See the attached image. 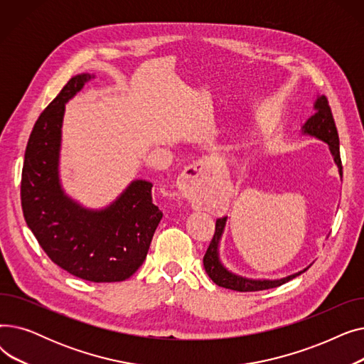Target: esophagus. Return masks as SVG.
Instances as JSON below:
<instances>
[{"label":"esophagus","mask_w":364,"mask_h":364,"mask_svg":"<svg viewBox=\"0 0 364 364\" xmlns=\"http://www.w3.org/2000/svg\"><path fill=\"white\" fill-rule=\"evenodd\" d=\"M217 181V171L214 164L208 159H202L188 166L181 177L178 188L181 193L190 200L192 206L202 205Z\"/></svg>","instance_id":"1"}]
</instances>
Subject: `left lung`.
<instances>
[{
  "label": "left lung",
  "mask_w": 364,
  "mask_h": 364,
  "mask_svg": "<svg viewBox=\"0 0 364 364\" xmlns=\"http://www.w3.org/2000/svg\"><path fill=\"white\" fill-rule=\"evenodd\" d=\"M314 114L307 119L302 127H301V136H309L313 139H317L323 143H326L329 146V151L333 158L335 165L338 166L339 177L342 180V165H341V156H339V137H338V131L336 125L332 117V112L328 103V99L324 95L317 94L316 95V102L313 105ZM225 224H227V217L218 218L215 223V235L209 243L208 251L203 257V267L208 276L213 279V282L221 288L225 289H232L237 292H254V291H264V289H272L277 288V286L289 282L295 279L296 276L302 274L304 272H307L311 264L305 267L301 272H296L294 274H289L282 279H251V277H245L240 274L233 273L232 270H228L227 267L221 261L220 255V243L225 230Z\"/></svg>",
  "instance_id": "obj_1"
}]
</instances>
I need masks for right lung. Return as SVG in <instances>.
<instances>
[{"instance_id": "1", "label": "right lung", "mask_w": 364, "mask_h": 364, "mask_svg": "<svg viewBox=\"0 0 364 364\" xmlns=\"http://www.w3.org/2000/svg\"><path fill=\"white\" fill-rule=\"evenodd\" d=\"M95 75L68 81L35 122L25 151L22 208L28 227L50 259L80 279L110 283L131 277L144 262L162 213L153 184L132 180L103 208H87L66 193L60 178L65 105Z\"/></svg>"}]
</instances>
